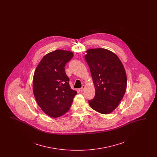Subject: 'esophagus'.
Returning <instances> with one entry per match:
<instances>
[{
	"label": "esophagus",
	"mask_w": 157,
	"mask_h": 157,
	"mask_svg": "<svg viewBox=\"0 0 157 157\" xmlns=\"http://www.w3.org/2000/svg\"><path fill=\"white\" fill-rule=\"evenodd\" d=\"M84 89H85V86H84V85H82V87H81V88L79 89V91L82 92H83V90H84Z\"/></svg>",
	"instance_id": "obj_1"
}]
</instances>
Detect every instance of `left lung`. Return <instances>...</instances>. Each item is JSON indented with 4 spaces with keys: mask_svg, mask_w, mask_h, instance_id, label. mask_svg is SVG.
<instances>
[{
    "mask_svg": "<svg viewBox=\"0 0 157 157\" xmlns=\"http://www.w3.org/2000/svg\"><path fill=\"white\" fill-rule=\"evenodd\" d=\"M85 58L95 88V95L89 100L90 107L103 114L117 108L127 89V75L116 54L103 49H90Z\"/></svg>",
    "mask_w": 157,
    "mask_h": 157,
    "instance_id": "obj_1",
    "label": "left lung"
}]
</instances>
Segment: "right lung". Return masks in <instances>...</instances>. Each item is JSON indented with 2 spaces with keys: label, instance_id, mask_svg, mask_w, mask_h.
Segmentation results:
<instances>
[{
  "label": "right lung",
  "instance_id": "right-lung-1",
  "mask_svg": "<svg viewBox=\"0 0 157 157\" xmlns=\"http://www.w3.org/2000/svg\"><path fill=\"white\" fill-rule=\"evenodd\" d=\"M74 53L56 50L46 54L37 65L33 79V94L37 104L48 116L58 118L68 111L76 95L65 71Z\"/></svg>",
  "mask_w": 157,
  "mask_h": 157
}]
</instances>
